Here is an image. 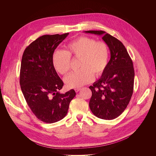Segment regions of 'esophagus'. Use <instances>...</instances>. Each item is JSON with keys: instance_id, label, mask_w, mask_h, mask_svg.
<instances>
[{"instance_id": "esophagus-1", "label": "esophagus", "mask_w": 156, "mask_h": 156, "mask_svg": "<svg viewBox=\"0 0 156 156\" xmlns=\"http://www.w3.org/2000/svg\"><path fill=\"white\" fill-rule=\"evenodd\" d=\"M80 89H81V88H76V89H75V90L76 92H78L80 90Z\"/></svg>"}]
</instances>
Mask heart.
Wrapping results in <instances>:
<instances>
[{"label": "heart", "instance_id": "1", "mask_svg": "<svg viewBox=\"0 0 156 156\" xmlns=\"http://www.w3.org/2000/svg\"><path fill=\"white\" fill-rule=\"evenodd\" d=\"M70 56L80 59L79 70L71 73L64 79L69 88H78L90 83L94 75L100 77L109 62V50L106 43L87 36H81L69 43L67 51L57 50L52 56L55 69L61 74H67L70 68Z\"/></svg>", "mask_w": 156, "mask_h": 156}]
</instances>
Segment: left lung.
<instances>
[{
    "mask_svg": "<svg viewBox=\"0 0 156 156\" xmlns=\"http://www.w3.org/2000/svg\"><path fill=\"white\" fill-rule=\"evenodd\" d=\"M102 36L108 45L111 59L101 78L89 89L92 92L89 107L97 117L113 120L120 115L131 98L134 82L133 63L121 41L104 31H84Z\"/></svg>",
    "mask_w": 156,
    "mask_h": 156,
    "instance_id": "8db88e82",
    "label": "left lung"
}]
</instances>
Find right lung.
<instances>
[{"label": "right lung", "instance_id": "right-lung-1", "mask_svg": "<svg viewBox=\"0 0 156 156\" xmlns=\"http://www.w3.org/2000/svg\"><path fill=\"white\" fill-rule=\"evenodd\" d=\"M69 34L43 35L31 42L22 55L20 88L31 111L45 123L62 120L76 95L73 89L65 94L59 92L64 83L52 62L55 50Z\"/></svg>", "mask_w": 156, "mask_h": 156}]
</instances>
